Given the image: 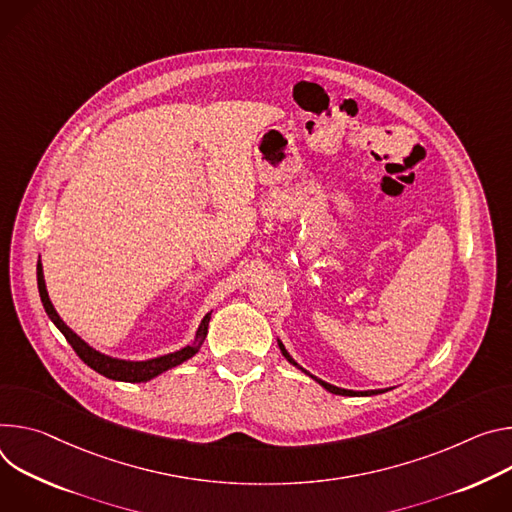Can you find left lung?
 Segmentation results:
<instances>
[{
  "instance_id": "8db88e82",
  "label": "left lung",
  "mask_w": 512,
  "mask_h": 512,
  "mask_svg": "<svg viewBox=\"0 0 512 512\" xmlns=\"http://www.w3.org/2000/svg\"><path fill=\"white\" fill-rule=\"evenodd\" d=\"M276 342H278V348H280V354L282 356H285L295 368H299L301 372H305L307 376H311L315 382H319L325 390H329V392H333V394H342V396H372V394H380V392H386V390H348V388H339V386H333V384H329V382H325V380H321V378H317V376H313L311 372H307L303 366H299L295 360H293V356L287 352V348L285 346H282V342H280V339H276Z\"/></svg>"
}]
</instances>
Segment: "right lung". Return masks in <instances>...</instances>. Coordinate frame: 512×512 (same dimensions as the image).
Masks as SVG:
<instances>
[{
    "label": "right lung",
    "mask_w": 512,
    "mask_h": 512,
    "mask_svg": "<svg viewBox=\"0 0 512 512\" xmlns=\"http://www.w3.org/2000/svg\"><path fill=\"white\" fill-rule=\"evenodd\" d=\"M36 280H38V293H40V301L44 305V311L46 315L50 317V321L59 327V331L67 337V342L71 344V348L77 352V356L89 366L93 368L95 372H99L101 376L105 378H111V380H122V382H148L152 378H156L158 374L175 368L183 362H187L189 358H193L199 348L203 346L205 337H207V327H209V321H211V313H207L197 331H195V337L193 342L177 352H170V354H164V356H158V358H150V360H122V358H113V356H107V354H101L99 350L91 348L85 339H81L63 319L61 315L56 313L54 305L50 303V297H48V291H46V282H44V270H42V262L38 260L36 264Z\"/></svg>",
    "instance_id": "add662e5"
}]
</instances>
